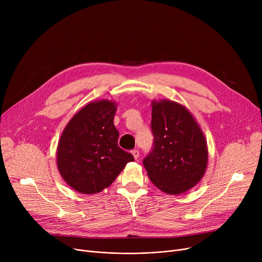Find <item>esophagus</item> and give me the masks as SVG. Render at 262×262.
<instances>
[{"label": "esophagus", "instance_id": "obj_1", "mask_svg": "<svg viewBox=\"0 0 262 262\" xmlns=\"http://www.w3.org/2000/svg\"><path fill=\"white\" fill-rule=\"evenodd\" d=\"M132 154H133V156H134V158L137 160L139 158V150L138 149H133L132 150Z\"/></svg>", "mask_w": 262, "mask_h": 262}]
</instances>
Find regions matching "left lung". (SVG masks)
Masks as SVG:
<instances>
[{"mask_svg":"<svg viewBox=\"0 0 262 262\" xmlns=\"http://www.w3.org/2000/svg\"><path fill=\"white\" fill-rule=\"evenodd\" d=\"M150 128L154 145L143 159L150 182L172 195L193 188L208 162L207 142L193 116L176 102L153 101Z\"/></svg>","mask_w":262,"mask_h":262,"instance_id":"1","label":"left lung"}]
</instances>
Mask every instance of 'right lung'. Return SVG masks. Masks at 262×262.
<instances>
[{
    "label": "right lung",
    "mask_w": 262,
    "mask_h": 262,
    "mask_svg": "<svg viewBox=\"0 0 262 262\" xmlns=\"http://www.w3.org/2000/svg\"><path fill=\"white\" fill-rule=\"evenodd\" d=\"M117 104L101 100L82 107L64 127L57 146V167L75 191L94 194L109 187L132 154L118 145L114 118Z\"/></svg>",
    "instance_id": "add662e5"
}]
</instances>
